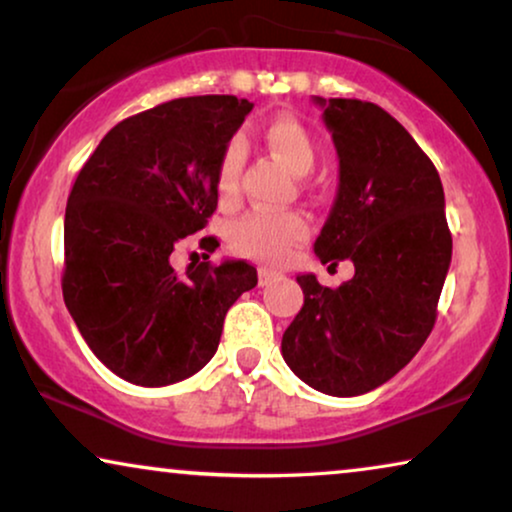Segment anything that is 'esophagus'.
<instances>
[{
	"label": "esophagus",
	"instance_id": "obj_1",
	"mask_svg": "<svg viewBox=\"0 0 512 512\" xmlns=\"http://www.w3.org/2000/svg\"><path fill=\"white\" fill-rule=\"evenodd\" d=\"M277 279H282V272L270 270V268H261V270H258V284H261V286L275 284Z\"/></svg>",
	"mask_w": 512,
	"mask_h": 512
}]
</instances>
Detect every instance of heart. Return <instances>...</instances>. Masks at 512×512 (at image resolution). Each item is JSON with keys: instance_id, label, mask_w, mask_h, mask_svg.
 Instances as JSON below:
<instances>
[{"instance_id": "b5f03b06", "label": "heart", "mask_w": 512, "mask_h": 512, "mask_svg": "<svg viewBox=\"0 0 512 512\" xmlns=\"http://www.w3.org/2000/svg\"><path fill=\"white\" fill-rule=\"evenodd\" d=\"M265 142L296 174H307L317 163V142L293 116H277L265 125ZM244 165V142L233 137L221 153L216 191L221 202L237 198ZM307 237V221L298 212H249L230 226V247L261 261H284L289 251Z\"/></svg>"}]
</instances>
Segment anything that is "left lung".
I'll use <instances>...</instances> for the list:
<instances>
[{
	"label": "left lung",
	"mask_w": 512,
	"mask_h": 512,
	"mask_svg": "<svg viewBox=\"0 0 512 512\" xmlns=\"http://www.w3.org/2000/svg\"><path fill=\"white\" fill-rule=\"evenodd\" d=\"M340 163L331 214L314 242L328 270L354 263L338 289L298 275L305 303L284 331L282 356L328 396H361L408 366L436 324L452 261L445 193L436 167L382 107L324 100Z\"/></svg>",
	"instance_id": "left-lung-1"
}]
</instances>
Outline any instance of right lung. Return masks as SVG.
I'll use <instances>...</instances> for the list:
<instances>
[{"mask_svg": "<svg viewBox=\"0 0 512 512\" xmlns=\"http://www.w3.org/2000/svg\"><path fill=\"white\" fill-rule=\"evenodd\" d=\"M251 109L235 95L158 104L114 125L74 181L62 296L93 354L125 382L165 387L205 368L230 305L258 282L244 261L186 272L170 263L214 214L221 153Z\"/></svg>", "mask_w": 512, "mask_h": 512, "instance_id": "add662e5", "label": "right lung"}]
</instances>
